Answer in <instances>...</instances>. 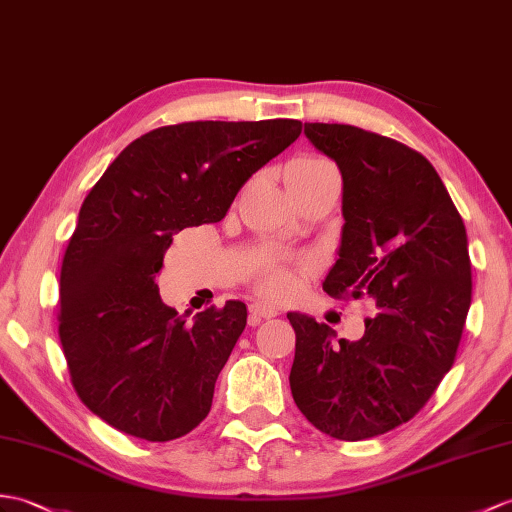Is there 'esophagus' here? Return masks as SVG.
Segmentation results:
<instances>
[{
	"mask_svg": "<svg viewBox=\"0 0 512 512\" xmlns=\"http://www.w3.org/2000/svg\"><path fill=\"white\" fill-rule=\"evenodd\" d=\"M248 310H251V325H259L264 318H275L279 314V310H275V307L264 305V303H253Z\"/></svg>",
	"mask_w": 512,
	"mask_h": 512,
	"instance_id": "esophagus-1",
	"label": "esophagus"
}]
</instances>
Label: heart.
<instances>
[{
	"label": "heart",
	"mask_w": 512,
	"mask_h": 512,
	"mask_svg": "<svg viewBox=\"0 0 512 512\" xmlns=\"http://www.w3.org/2000/svg\"><path fill=\"white\" fill-rule=\"evenodd\" d=\"M323 170H334V165L318 157H303V159H296L290 165L288 178L310 176ZM257 290L261 296H266V299H275V301L288 299V296H292V292L296 290V279L288 268L279 266L277 261L264 259L257 266Z\"/></svg>",
	"instance_id": "heart-1"
}]
</instances>
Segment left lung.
<instances>
[{"label":"left lung","mask_w":512,"mask_h":512,"mask_svg":"<svg viewBox=\"0 0 512 512\" xmlns=\"http://www.w3.org/2000/svg\"><path fill=\"white\" fill-rule=\"evenodd\" d=\"M342 174L338 261L323 283L373 305L360 340L290 312L294 403L316 430L364 441L410 421L454 364L471 305L465 222L432 163L349 124H305Z\"/></svg>","instance_id":"1"}]
</instances>
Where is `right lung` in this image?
<instances>
[{"label": "right lung", "mask_w": 512, "mask_h": 512, "mask_svg": "<svg viewBox=\"0 0 512 512\" xmlns=\"http://www.w3.org/2000/svg\"><path fill=\"white\" fill-rule=\"evenodd\" d=\"M299 135V120L150 130L82 202L61 268L58 336L78 397L115 430L165 443L209 414L246 305L187 320L159 296L163 255L178 231L227 216L240 187Z\"/></svg>", "instance_id": "1"}]
</instances>
